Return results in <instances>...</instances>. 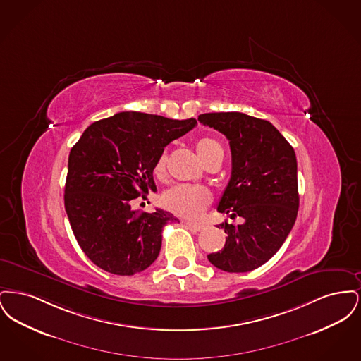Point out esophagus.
Returning <instances> with one entry per match:
<instances>
[{
	"mask_svg": "<svg viewBox=\"0 0 361 361\" xmlns=\"http://www.w3.org/2000/svg\"><path fill=\"white\" fill-rule=\"evenodd\" d=\"M185 224V226L188 227V228H190L192 231H202L203 230V224H192V222H184Z\"/></svg>",
	"mask_w": 361,
	"mask_h": 361,
	"instance_id": "esophagus-1",
	"label": "esophagus"
}]
</instances>
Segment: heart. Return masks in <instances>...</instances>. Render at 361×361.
<instances>
[{"instance_id":"1","label":"heart","mask_w":361,"mask_h":361,"mask_svg":"<svg viewBox=\"0 0 361 361\" xmlns=\"http://www.w3.org/2000/svg\"><path fill=\"white\" fill-rule=\"evenodd\" d=\"M196 152L206 165L209 159L216 155H224L222 146L211 139L202 137L196 142ZM166 171V155L161 154L154 164V174L158 178H162ZM211 203L209 190L197 185H176L168 189L162 195V204L177 216L185 219H197Z\"/></svg>"}]
</instances>
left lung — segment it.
<instances>
[{"mask_svg":"<svg viewBox=\"0 0 361 361\" xmlns=\"http://www.w3.org/2000/svg\"><path fill=\"white\" fill-rule=\"evenodd\" d=\"M197 119L222 133L231 149V177L218 211L245 219L238 226L219 224L227 234L226 243L208 259L226 272L253 271L281 247L296 221L293 147L272 123L240 112L203 114Z\"/></svg>","mask_w":361,"mask_h":361,"instance_id":"1","label":"left lung"}]
</instances>
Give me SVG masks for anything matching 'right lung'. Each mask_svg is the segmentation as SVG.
<instances>
[{
    "instance_id": "obj_1",
    "label": "right lung",
    "mask_w": 361,
    "mask_h": 361,
    "mask_svg": "<svg viewBox=\"0 0 361 361\" xmlns=\"http://www.w3.org/2000/svg\"><path fill=\"white\" fill-rule=\"evenodd\" d=\"M196 119L119 112L90 124L71 147L65 208L87 258L114 275L131 276L154 262L171 212H137L133 202L155 192L153 171L165 146L185 135Z\"/></svg>"
}]
</instances>
